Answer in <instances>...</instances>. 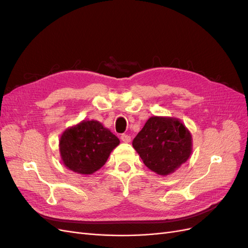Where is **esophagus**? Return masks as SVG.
Wrapping results in <instances>:
<instances>
[{
    "instance_id": "1",
    "label": "esophagus",
    "mask_w": 248,
    "mask_h": 248,
    "mask_svg": "<svg viewBox=\"0 0 248 248\" xmlns=\"http://www.w3.org/2000/svg\"><path fill=\"white\" fill-rule=\"evenodd\" d=\"M120 139H121L124 142H129L130 140H131L130 136H128V134H125V133L121 134V137H120Z\"/></svg>"
}]
</instances>
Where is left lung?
I'll use <instances>...</instances> for the list:
<instances>
[{
    "label": "left lung",
    "mask_w": 248,
    "mask_h": 248,
    "mask_svg": "<svg viewBox=\"0 0 248 248\" xmlns=\"http://www.w3.org/2000/svg\"><path fill=\"white\" fill-rule=\"evenodd\" d=\"M132 146L147 168L166 176L188 159L191 136L177 119L152 117L133 139Z\"/></svg>",
    "instance_id": "obj_1"
}]
</instances>
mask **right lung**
Masks as SVG:
<instances>
[{"label": "right lung", "instance_id": "obj_1", "mask_svg": "<svg viewBox=\"0 0 248 248\" xmlns=\"http://www.w3.org/2000/svg\"><path fill=\"white\" fill-rule=\"evenodd\" d=\"M119 139L102 124L82 121L67 129L60 140V152L65 166L82 175H91L107 162Z\"/></svg>", "mask_w": 248, "mask_h": 248}]
</instances>
